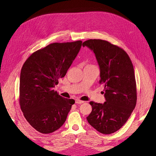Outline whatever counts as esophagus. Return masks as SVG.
<instances>
[{
	"label": "esophagus",
	"mask_w": 156,
	"mask_h": 156,
	"mask_svg": "<svg viewBox=\"0 0 156 156\" xmlns=\"http://www.w3.org/2000/svg\"><path fill=\"white\" fill-rule=\"evenodd\" d=\"M84 101H80V100H79V99H76V104H82V103H84Z\"/></svg>",
	"instance_id": "obj_1"
}]
</instances>
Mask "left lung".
<instances>
[{"mask_svg":"<svg viewBox=\"0 0 156 156\" xmlns=\"http://www.w3.org/2000/svg\"><path fill=\"white\" fill-rule=\"evenodd\" d=\"M94 52L100 68L99 83L105 86L103 104L91 101L88 123L103 134L118 131L125 123L137 102L133 66L123 49L108 41L89 39L82 44Z\"/></svg>","mask_w":156,"mask_h":156,"instance_id":"8db88e82","label":"left lung"}]
</instances>
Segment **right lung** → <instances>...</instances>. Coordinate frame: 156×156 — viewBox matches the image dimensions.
Masks as SVG:
<instances>
[{"label":"right lung","instance_id":"obj_1","mask_svg":"<svg viewBox=\"0 0 156 156\" xmlns=\"http://www.w3.org/2000/svg\"><path fill=\"white\" fill-rule=\"evenodd\" d=\"M82 41L54 43L32 54L20 75L19 102L29 124L41 133H51L64 123L74 99L54 88L64 77L82 47Z\"/></svg>","mask_w":156,"mask_h":156}]
</instances>
